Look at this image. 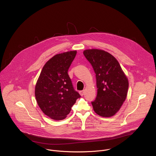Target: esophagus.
Here are the masks:
<instances>
[{
  "label": "esophagus",
  "mask_w": 156,
  "mask_h": 156,
  "mask_svg": "<svg viewBox=\"0 0 156 156\" xmlns=\"http://www.w3.org/2000/svg\"><path fill=\"white\" fill-rule=\"evenodd\" d=\"M84 90L80 91V94L81 96H83V95H84Z\"/></svg>",
  "instance_id": "obj_1"
}]
</instances>
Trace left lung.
<instances>
[{
	"instance_id": "left-lung-1",
	"label": "left lung",
	"mask_w": 156,
	"mask_h": 156,
	"mask_svg": "<svg viewBox=\"0 0 156 156\" xmlns=\"http://www.w3.org/2000/svg\"><path fill=\"white\" fill-rule=\"evenodd\" d=\"M83 54L95 73L97 95L91 102L94 111L103 117L115 115L125 101L129 83L118 61L104 50L89 49Z\"/></svg>"
}]
</instances>
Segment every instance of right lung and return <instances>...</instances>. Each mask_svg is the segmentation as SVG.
<instances>
[{"mask_svg":"<svg viewBox=\"0 0 156 156\" xmlns=\"http://www.w3.org/2000/svg\"><path fill=\"white\" fill-rule=\"evenodd\" d=\"M76 55V51H70L54 56L43 67L36 84L38 106L46 115L55 120L64 119L81 97L68 75Z\"/></svg>","mask_w":156,"mask_h":156,"instance_id":"1","label":"right lung"}]
</instances>
